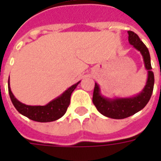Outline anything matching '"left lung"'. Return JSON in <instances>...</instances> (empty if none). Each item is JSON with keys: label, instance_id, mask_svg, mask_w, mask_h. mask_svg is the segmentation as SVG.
<instances>
[{"label": "left lung", "instance_id": "1", "mask_svg": "<svg viewBox=\"0 0 161 161\" xmlns=\"http://www.w3.org/2000/svg\"><path fill=\"white\" fill-rule=\"evenodd\" d=\"M128 33L129 44L140 52L143 58L145 69L147 72V78L142 91L137 95L129 97H106L101 93L99 84L97 83L95 84L92 98L93 103L102 115L108 118L124 119L135 115L147 104L153 91L154 76L152 71L148 49L136 33L132 31H128Z\"/></svg>", "mask_w": 161, "mask_h": 161}]
</instances>
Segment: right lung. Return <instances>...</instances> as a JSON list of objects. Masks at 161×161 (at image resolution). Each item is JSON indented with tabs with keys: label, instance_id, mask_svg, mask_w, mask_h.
I'll list each match as a JSON object with an SVG mask.
<instances>
[{
	"label": "right lung",
	"instance_id": "1",
	"mask_svg": "<svg viewBox=\"0 0 161 161\" xmlns=\"http://www.w3.org/2000/svg\"><path fill=\"white\" fill-rule=\"evenodd\" d=\"M80 82L81 81H79L77 84L71 85L58 97L54 98L53 100L50 101L47 104L44 105V106L26 105L25 103H22L21 102H19L17 98H15V97L14 96L11 91L9 78L8 93L14 108L21 115L33 120V121H39V122H50V121L58 120L65 114L67 108L70 104L71 93L77 88Z\"/></svg>",
	"mask_w": 161,
	"mask_h": 161
}]
</instances>
